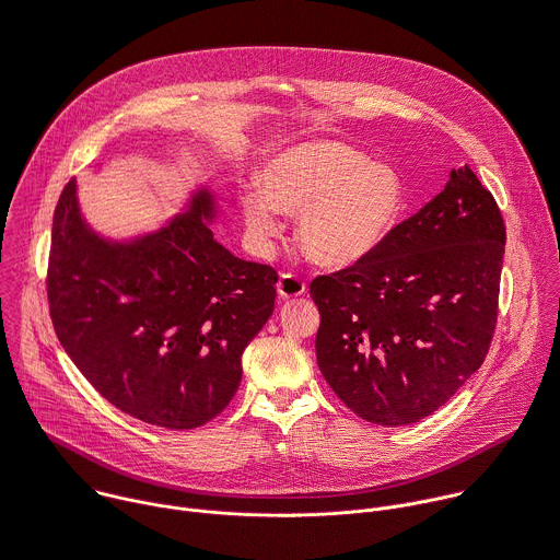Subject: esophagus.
<instances>
[{"label": "esophagus", "instance_id": "34e87169", "mask_svg": "<svg viewBox=\"0 0 560 560\" xmlns=\"http://www.w3.org/2000/svg\"><path fill=\"white\" fill-rule=\"evenodd\" d=\"M306 293V284L293 276V273H282L280 280H278V295L282 300H293V298H300Z\"/></svg>", "mask_w": 560, "mask_h": 560}]
</instances>
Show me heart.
I'll return each mask as SVG.
<instances>
[{
  "label": "heart",
  "instance_id": "obj_1",
  "mask_svg": "<svg viewBox=\"0 0 560 560\" xmlns=\"http://www.w3.org/2000/svg\"><path fill=\"white\" fill-rule=\"evenodd\" d=\"M262 190L241 199L247 230L276 238L280 212L298 214V243L324 269H346L372 256L407 212L400 171L339 140H311L273 153L260 173Z\"/></svg>",
  "mask_w": 560,
  "mask_h": 560
}]
</instances>
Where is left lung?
Wrapping results in <instances>:
<instances>
[{"label":"left lung","instance_id":"left-lung-1","mask_svg":"<svg viewBox=\"0 0 560 560\" xmlns=\"http://www.w3.org/2000/svg\"><path fill=\"white\" fill-rule=\"evenodd\" d=\"M505 225L468 168L365 260L311 282L317 365L368 422L400 427L479 370L497 324Z\"/></svg>","mask_w":560,"mask_h":560}]
</instances>
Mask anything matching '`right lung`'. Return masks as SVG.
<instances>
[{"mask_svg":"<svg viewBox=\"0 0 560 560\" xmlns=\"http://www.w3.org/2000/svg\"><path fill=\"white\" fill-rule=\"evenodd\" d=\"M217 195L195 186L171 221L112 238L94 230L72 179L55 210L48 300L83 376L125 413L195 429L234 398L241 357L273 313L278 276L212 234Z\"/></svg>","mask_w":560,"mask_h":560,"instance_id":"1","label":"right lung"}]
</instances>
